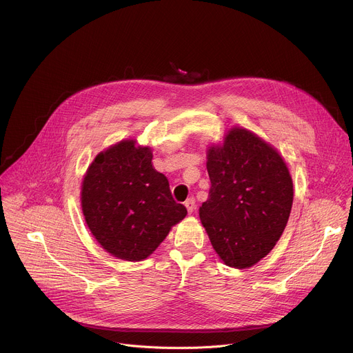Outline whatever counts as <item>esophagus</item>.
<instances>
[{"label": "esophagus", "mask_w": 353, "mask_h": 353, "mask_svg": "<svg viewBox=\"0 0 353 353\" xmlns=\"http://www.w3.org/2000/svg\"><path fill=\"white\" fill-rule=\"evenodd\" d=\"M184 205H185V208H187V211H188V214H192L194 211H195V199L191 196V198H188L185 203H184Z\"/></svg>", "instance_id": "1"}]
</instances>
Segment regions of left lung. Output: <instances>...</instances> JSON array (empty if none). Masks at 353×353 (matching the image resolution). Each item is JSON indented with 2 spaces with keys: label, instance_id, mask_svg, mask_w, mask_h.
<instances>
[{
  "label": "left lung",
  "instance_id": "8db88e82",
  "mask_svg": "<svg viewBox=\"0 0 353 353\" xmlns=\"http://www.w3.org/2000/svg\"><path fill=\"white\" fill-rule=\"evenodd\" d=\"M210 195L199 219L219 259L232 268L256 265L275 247L288 223L293 181L285 159L257 134L226 131L207 149Z\"/></svg>",
  "mask_w": 353,
  "mask_h": 353
}]
</instances>
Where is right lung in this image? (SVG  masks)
<instances>
[{
	"label": "right lung",
	"mask_w": 353,
	"mask_h": 353,
	"mask_svg": "<svg viewBox=\"0 0 353 353\" xmlns=\"http://www.w3.org/2000/svg\"><path fill=\"white\" fill-rule=\"evenodd\" d=\"M152 158L149 146L123 139L99 152L82 180L81 207L90 233L124 261L148 259L187 215Z\"/></svg>",
	"instance_id": "1"
}]
</instances>
